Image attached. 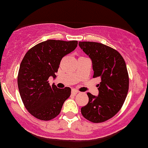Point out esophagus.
<instances>
[{"label": "esophagus", "instance_id": "34e87169", "mask_svg": "<svg viewBox=\"0 0 148 148\" xmlns=\"http://www.w3.org/2000/svg\"><path fill=\"white\" fill-rule=\"evenodd\" d=\"M78 93H79V91H77L76 89H73V90H72V94L76 95L78 94Z\"/></svg>", "mask_w": 148, "mask_h": 148}]
</instances>
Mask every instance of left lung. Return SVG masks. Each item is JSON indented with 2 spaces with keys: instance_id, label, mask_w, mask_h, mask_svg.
<instances>
[{
  "instance_id": "8db88e82",
  "label": "left lung",
  "mask_w": 148,
  "mask_h": 148,
  "mask_svg": "<svg viewBox=\"0 0 148 148\" xmlns=\"http://www.w3.org/2000/svg\"><path fill=\"white\" fill-rule=\"evenodd\" d=\"M80 48L91 58L93 78H100L99 95L88 92V102L81 108L82 116L93 123L114 117L122 107L129 88L126 63L116 49L96 42H79Z\"/></svg>"
}]
</instances>
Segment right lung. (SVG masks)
Masks as SVG:
<instances>
[{
  "label": "right lung",
  "instance_id": "add662e5",
  "mask_svg": "<svg viewBox=\"0 0 148 148\" xmlns=\"http://www.w3.org/2000/svg\"><path fill=\"white\" fill-rule=\"evenodd\" d=\"M78 41L49 40L28 50L21 61L17 85L23 105L29 114L42 121H49L61 112L71 88H58L48 81L56 77L62 57L76 48Z\"/></svg>",
  "mask_w": 148,
  "mask_h": 148
}]
</instances>
